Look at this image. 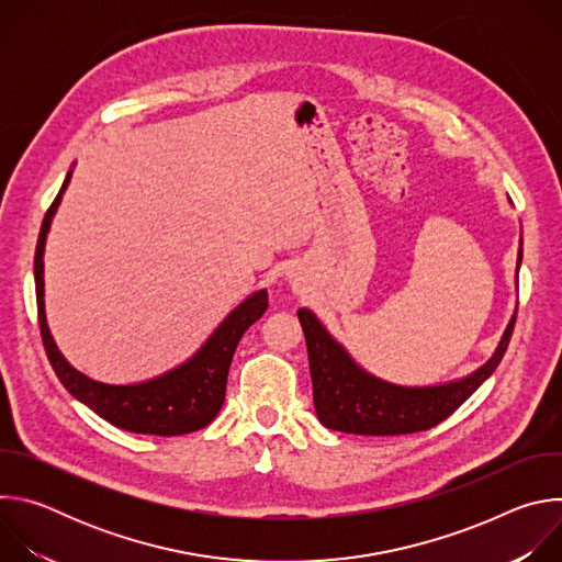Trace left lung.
I'll return each instance as SVG.
<instances>
[{"instance_id": "1", "label": "left lung", "mask_w": 562, "mask_h": 562, "mask_svg": "<svg viewBox=\"0 0 562 562\" xmlns=\"http://www.w3.org/2000/svg\"><path fill=\"white\" fill-rule=\"evenodd\" d=\"M297 317L306 338L313 405L319 423L327 429L358 436L416 434L447 420L496 371L516 325L514 315L494 358L469 378L440 386H395L364 373L311 311L300 308Z\"/></svg>"}]
</instances>
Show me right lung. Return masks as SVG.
<instances>
[{
  "mask_svg": "<svg viewBox=\"0 0 562 562\" xmlns=\"http://www.w3.org/2000/svg\"><path fill=\"white\" fill-rule=\"evenodd\" d=\"M70 182V171L48 206L35 249V291H37V319L40 334L53 371L59 382L85 403L100 418L131 434H150V436H182L198 429H204L222 409L226 395V378L237 342L243 340L245 331L258 323L269 306L267 291H258L249 300L239 304L217 331L206 340V345L182 367L159 375L142 384H104L75 371L57 351L44 313V243L50 226V220L59 206L61 193Z\"/></svg>",
  "mask_w": 562,
  "mask_h": 562,
  "instance_id": "obj_1",
  "label": "right lung"
}]
</instances>
